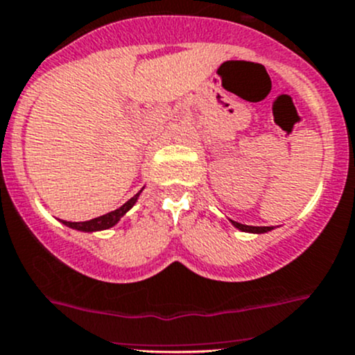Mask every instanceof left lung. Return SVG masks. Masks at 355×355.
Wrapping results in <instances>:
<instances>
[{
	"instance_id": "1",
	"label": "left lung",
	"mask_w": 355,
	"mask_h": 355,
	"mask_svg": "<svg viewBox=\"0 0 355 355\" xmlns=\"http://www.w3.org/2000/svg\"><path fill=\"white\" fill-rule=\"evenodd\" d=\"M234 227L241 231H247V233H268V231L272 230V226H247V224L236 223V220H231Z\"/></svg>"
}]
</instances>
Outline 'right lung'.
Listing matches in <instances>:
<instances>
[{
  "label": "right lung",
  "mask_w": 355,
  "mask_h": 355,
  "mask_svg": "<svg viewBox=\"0 0 355 355\" xmlns=\"http://www.w3.org/2000/svg\"><path fill=\"white\" fill-rule=\"evenodd\" d=\"M141 193V191H139ZM139 193H136L132 198H129L128 202L124 203L122 207H119L117 210H112V212L105 214V216H100V217H94V219L91 220H84V223H70V220H63V224L69 227H73V230H79V231H100V230H108V227L115 226V224L121 220V217L124 216L125 212H128L129 209H131L132 205L136 203V200H138Z\"/></svg>",
  "instance_id": "1"
}]
</instances>
